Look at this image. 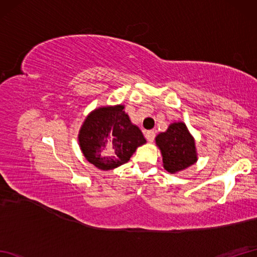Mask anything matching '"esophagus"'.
<instances>
[{
	"label": "esophagus",
	"mask_w": 257,
	"mask_h": 257,
	"mask_svg": "<svg viewBox=\"0 0 257 257\" xmlns=\"http://www.w3.org/2000/svg\"><path fill=\"white\" fill-rule=\"evenodd\" d=\"M156 138V132L154 130H149V132L146 133V139L148 141H154Z\"/></svg>",
	"instance_id": "1"
}]
</instances>
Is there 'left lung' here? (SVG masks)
<instances>
[{
    "label": "left lung",
    "instance_id": "obj_1",
    "mask_svg": "<svg viewBox=\"0 0 257 257\" xmlns=\"http://www.w3.org/2000/svg\"><path fill=\"white\" fill-rule=\"evenodd\" d=\"M156 143L161 150L163 167L168 172L181 171L196 161L193 138L183 122L169 125L166 133L157 136Z\"/></svg>",
    "mask_w": 257,
    "mask_h": 257
}]
</instances>
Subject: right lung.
I'll return each instance as SVG.
<instances>
[{
  "label": "right lung",
  "mask_w": 257,
  "mask_h": 257,
  "mask_svg": "<svg viewBox=\"0 0 257 257\" xmlns=\"http://www.w3.org/2000/svg\"><path fill=\"white\" fill-rule=\"evenodd\" d=\"M78 140L86 159L101 170L128 162L136 149L146 143L121 105L92 111L80 129Z\"/></svg>",
  "instance_id": "right-lung-1"
}]
</instances>
